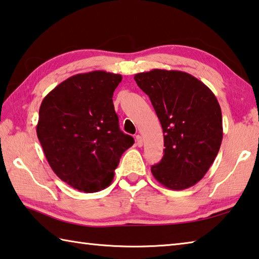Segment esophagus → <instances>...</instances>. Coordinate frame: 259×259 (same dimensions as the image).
Returning <instances> with one entry per match:
<instances>
[{"label": "esophagus", "instance_id": "esophagus-1", "mask_svg": "<svg viewBox=\"0 0 259 259\" xmlns=\"http://www.w3.org/2000/svg\"><path fill=\"white\" fill-rule=\"evenodd\" d=\"M136 144H137L138 147H142V146H143V144H144L143 143V137L140 135L136 136Z\"/></svg>", "mask_w": 259, "mask_h": 259}]
</instances>
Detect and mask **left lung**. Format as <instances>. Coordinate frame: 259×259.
<instances>
[{"instance_id": "8db88e82", "label": "left lung", "mask_w": 259, "mask_h": 259, "mask_svg": "<svg viewBox=\"0 0 259 259\" xmlns=\"http://www.w3.org/2000/svg\"><path fill=\"white\" fill-rule=\"evenodd\" d=\"M161 122L164 155L154 178L172 190L195 186L209 170L223 138L222 112L213 92L191 74L153 69L135 74Z\"/></svg>"}]
</instances>
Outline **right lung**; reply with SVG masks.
I'll list each match as a JSON object with an SVG mask.
<instances>
[{"instance_id": "1", "label": "right lung", "mask_w": 259, "mask_h": 259, "mask_svg": "<svg viewBox=\"0 0 259 259\" xmlns=\"http://www.w3.org/2000/svg\"><path fill=\"white\" fill-rule=\"evenodd\" d=\"M121 74L78 73L58 84L39 107L37 137L61 180L83 192L111 185L121 155L134 145L122 133L113 93Z\"/></svg>"}]
</instances>
